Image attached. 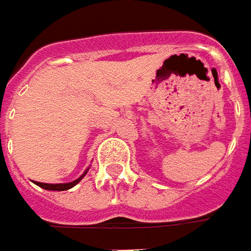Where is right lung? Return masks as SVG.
<instances>
[{"label":"right lung","mask_w":251,"mask_h":251,"mask_svg":"<svg viewBox=\"0 0 251 251\" xmlns=\"http://www.w3.org/2000/svg\"><path fill=\"white\" fill-rule=\"evenodd\" d=\"M87 174V171L82 174L80 178H77L75 181L73 182H67V184H43V182H35V185H38L40 188H43V189H47V191H67V189H70V188H73L75 184H78L80 181H81V178Z\"/></svg>","instance_id":"obj_1"}]
</instances>
